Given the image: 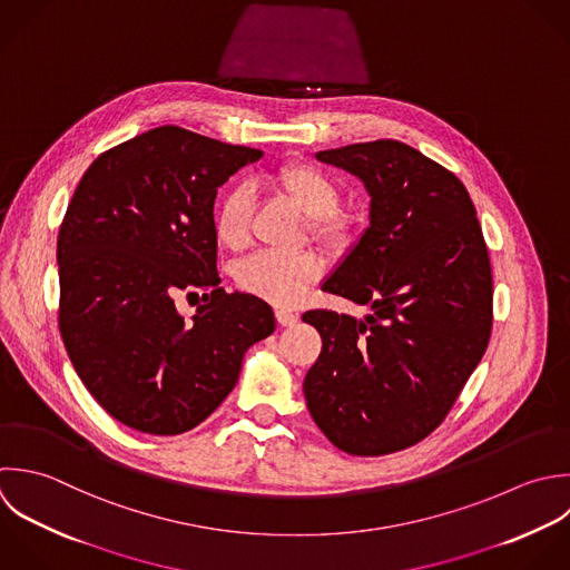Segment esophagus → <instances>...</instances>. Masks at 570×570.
<instances>
[{
    "label": "esophagus",
    "instance_id": "1",
    "mask_svg": "<svg viewBox=\"0 0 570 570\" xmlns=\"http://www.w3.org/2000/svg\"><path fill=\"white\" fill-rule=\"evenodd\" d=\"M275 317H277V322H279L282 326H293V324H297V315L291 313V311H284V308H279V311L275 313Z\"/></svg>",
    "mask_w": 570,
    "mask_h": 570
}]
</instances>
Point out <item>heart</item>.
Instances as JSON below:
<instances>
[{
    "label": "heart",
    "mask_w": 570,
    "mask_h": 570,
    "mask_svg": "<svg viewBox=\"0 0 570 570\" xmlns=\"http://www.w3.org/2000/svg\"><path fill=\"white\" fill-rule=\"evenodd\" d=\"M277 190L286 193L306 215L311 235L324 244H342L348 224L337 210L342 190L331 173L304 159H291L266 173ZM253 199L246 188H235L222 197L215 210V237L230 250H242L250 242ZM322 275V259L313 253L282 255L257 253L237 266L242 291L275 306H295Z\"/></svg>",
    "instance_id": "obj_1"
}]
</instances>
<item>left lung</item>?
<instances>
[{"label":"left lung","mask_w":570,"mask_h":570,"mask_svg":"<svg viewBox=\"0 0 570 570\" xmlns=\"http://www.w3.org/2000/svg\"><path fill=\"white\" fill-rule=\"evenodd\" d=\"M317 159L371 195V226L322 286L371 315L304 313L322 335L304 395L340 451L380 458L429 438L480 364L493 328L489 248L466 186L413 146L377 139Z\"/></svg>","instance_id":"left-lung-1"}]
</instances>
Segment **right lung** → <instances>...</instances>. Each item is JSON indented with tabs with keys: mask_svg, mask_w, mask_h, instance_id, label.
Listing matches in <instances>:
<instances>
[{
	"mask_svg": "<svg viewBox=\"0 0 570 570\" xmlns=\"http://www.w3.org/2000/svg\"><path fill=\"white\" fill-rule=\"evenodd\" d=\"M264 153L159 126L101 153L57 235L59 333L97 404L148 435L202 424L237 384L273 308L217 275V188ZM203 291L193 321L174 297Z\"/></svg>",
	"mask_w": 570,
	"mask_h": 570,
	"instance_id": "add662e5",
	"label": "right lung"
}]
</instances>
